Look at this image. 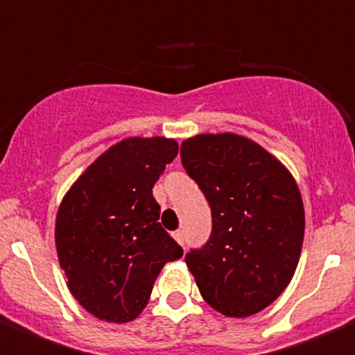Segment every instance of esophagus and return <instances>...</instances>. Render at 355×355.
<instances>
[{
	"label": "esophagus",
	"mask_w": 355,
	"mask_h": 355,
	"mask_svg": "<svg viewBox=\"0 0 355 355\" xmlns=\"http://www.w3.org/2000/svg\"><path fill=\"white\" fill-rule=\"evenodd\" d=\"M172 236L175 238V241H178V243H180L181 247H184V234H183V231H181V229H178V231H175V233L172 234Z\"/></svg>",
	"instance_id": "esophagus-1"
}]
</instances>
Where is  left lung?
Masks as SVG:
<instances>
[{"label": "left lung", "mask_w": 355, "mask_h": 355, "mask_svg": "<svg viewBox=\"0 0 355 355\" xmlns=\"http://www.w3.org/2000/svg\"><path fill=\"white\" fill-rule=\"evenodd\" d=\"M187 174L211 208V234L187 254L202 299L243 318L270 306L290 284L304 240V206L283 163L233 133L181 144Z\"/></svg>", "instance_id": "obj_1"}]
</instances>
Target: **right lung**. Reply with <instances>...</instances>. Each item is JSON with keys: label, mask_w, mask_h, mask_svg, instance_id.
I'll return each mask as SVG.
<instances>
[{"label": "right lung", "mask_w": 355, "mask_h": 355, "mask_svg": "<svg viewBox=\"0 0 355 355\" xmlns=\"http://www.w3.org/2000/svg\"><path fill=\"white\" fill-rule=\"evenodd\" d=\"M178 156L175 140L126 139L72 184L55 225L56 252L72 297L99 320L142 313L163 265L183 249L158 222L153 187Z\"/></svg>", "instance_id": "1"}]
</instances>
